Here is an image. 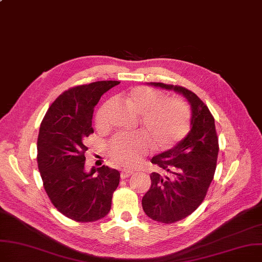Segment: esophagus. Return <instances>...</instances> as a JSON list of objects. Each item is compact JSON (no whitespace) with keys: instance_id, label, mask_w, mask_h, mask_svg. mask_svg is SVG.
<instances>
[{"instance_id":"1","label":"esophagus","mask_w":262,"mask_h":262,"mask_svg":"<svg viewBox=\"0 0 262 262\" xmlns=\"http://www.w3.org/2000/svg\"><path fill=\"white\" fill-rule=\"evenodd\" d=\"M132 174H133V171H129V170H123L121 172V179H126Z\"/></svg>"}]
</instances>
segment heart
Wrapping results in <instances>:
<instances>
[{"instance_id": "obj_1", "label": "heart", "mask_w": 262, "mask_h": 262, "mask_svg": "<svg viewBox=\"0 0 262 262\" xmlns=\"http://www.w3.org/2000/svg\"><path fill=\"white\" fill-rule=\"evenodd\" d=\"M125 101L141 116V125L153 145L168 150L186 137L190 128V112L184 100L166 97L162 91L150 86H135L123 94ZM110 101H105L95 115L97 128L107 125ZM149 149V141L141 135H117L109 142V153L118 164L133 167Z\"/></svg>"}]
</instances>
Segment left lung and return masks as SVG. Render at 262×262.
<instances>
[{"instance_id":"8db88e82","label":"left lung","mask_w":262,"mask_h":262,"mask_svg":"<svg viewBox=\"0 0 262 262\" xmlns=\"http://www.w3.org/2000/svg\"><path fill=\"white\" fill-rule=\"evenodd\" d=\"M183 94L191 107L190 132L172 149L151 163L161 169L151 173V187L142 198L144 213L155 222L172 224L187 217L207 196L219 156V137L208 106L188 89L151 82Z\"/></svg>"}]
</instances>
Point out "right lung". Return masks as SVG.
Masks as SVG:
<instances>
[{
	"label": "right lung",
	"instance_id": "obj_1",
	"mask_svg": "<svg viewBox=\"0 0 262 262\" xmlns=\"http://www.w3.org/2000/svg\"><path fill=\"white\" fill-rule=\"evenodd\" d=\"M119 83L96 81L64 91L40 124L37 164L43 188L55 209L76 222L105 217L120 183V172L108 166L84 171L85 140L94 133V107L101 95ZM96 171L99 174L93 177Z\"/></svg>",
	"mask_w": 262,
	"mask_h": 262
}]
</instances>
